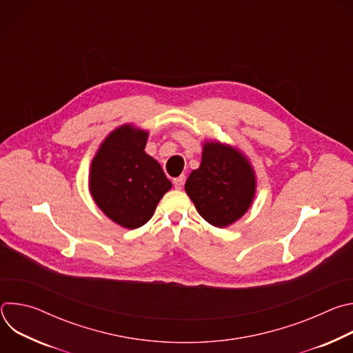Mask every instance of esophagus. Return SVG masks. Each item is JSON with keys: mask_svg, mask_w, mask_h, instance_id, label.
<instances>
[{"mask_svg": "<svg viewBox=\"0 0 353 353\" xmlns=\"http://www.w3.org/2000/svg\"><path fill=\"white\" fill-rule=\"evenodd\" d=\"M184 180H185V177H184V176H180V177L173 179V184H174V187H176L177 190H181V188H183V185H184Z\"/></svg>", "mask_w": 353, "mask_h": 353, "instance_id": "esophagus-1", "label": "esophagus"}]
</instances>
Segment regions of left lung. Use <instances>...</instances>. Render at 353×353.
Here are the masks:
<instances>
[{"label":"left lung","mask_w":353,"mask_h":353,"mask_svg":"<svg viewBox=\"0 0 353 353\" xmlns=\"http://www.w3.org/2000/svg\"><path fill=\"white\" fill-rule=\"evenodd\" d=\"M185 192L208 223L226 228L253 203L256 174L236 148L205 142L201 165L188 176Z\"/></svg>","instance_id":"obj_1"}]
</instances>
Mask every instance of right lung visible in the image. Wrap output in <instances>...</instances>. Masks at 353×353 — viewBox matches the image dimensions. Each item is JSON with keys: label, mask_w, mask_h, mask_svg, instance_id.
<instances>
[{"label": "right lung", "mask_w": 353, "mask_h": 353, "mask_svg": "<svg viewBox=\"0 0 353 353\" xmlns=\"http://www.w3.org/2000/svg\"><path fill=\"white\" fill-rule=\"evenodd\" d=\"M146 139V131L123 125L100 145L90 165L89 188L96 205L127 229L145 225L172 188L161 165L145 154Z\"/></svg>", "instance_id": "add662e5"}]
</instances>
